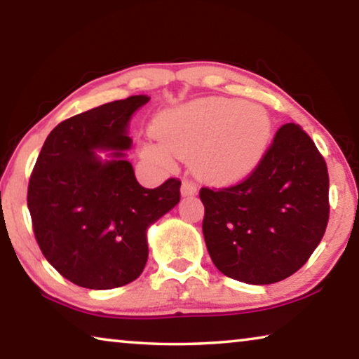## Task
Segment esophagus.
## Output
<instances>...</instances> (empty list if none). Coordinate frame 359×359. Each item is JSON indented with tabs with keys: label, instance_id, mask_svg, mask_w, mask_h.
Returning <instances> with one entry per match:
<instances>
[{
	"label": "esophagus",
	"instance_id": "obj_1",
	"mask_svg": "<svg viewBox=\"0 0 359 359\" xmlns=\"http://www.w3.org/2000/svg\"><path fill=\"white\" fill-rule=\"evenodd\" d=\"M180 191H182V195H184V196H193V195H196L198 187H196V184L193 180L185 179L184 182H182Z\"/></svg>",
	"mask_w": 359,
	"mask_h": 359
}]
</instances>
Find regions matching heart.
<instances>
[{"mask_svg":"<svg viewBox=\"0 0 359 359\" xmlns=\"http://www.w3.org/2000/svg\"><path fill=\"white\" fill-rule=\"evenodd\" d=\"M155 134L161 144L144 147L149 158L170 163L174 155L193 156L203 179L233 184L259 166L271 140V119L259 105L210 97L164 111Z\"/></svg>","mask_w":359,"mask_h":359,"instance_id":"b5f03b06","label":"heart"}]
</instances>
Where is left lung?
<instances>
[{
  "instance_id": "1",
  "label": "left lung",
  "mask_w": 359,
  "mask_h": 359,
  "mask_svg": "<svg viewBox=\"0 0 359 359\" xmlns=\"http://www.w3.org/2000/svg\"><path fill=\"white\" fill-rule=\"evenodd\" d=\"M203 235L214 265L233 280L271 284L294 275L329 220L327 166L304 129L287 123L246 179L203 187Z\"/></svg>"
}]
</instances>
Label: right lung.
I'll use <instances>...</instances> for the list:
<instances>
[{
	"mask_svg": "<svg viewBox=\"0 0 359 359\" xmlns=\"http://www.w3.org/2000/svg\"><path fill=\"white\" fill-rule=\"evenodd\" d=\"M150 97L130 95L65 119L50 130L28 182L27 204L44 257L68 281L113 289L137 280L149 257L147 229L180 201V180L144 189L128 123ZM94 149H115L102 163Z\"/></svg>",
	"mask_w": 359,
	"mask_h": 359,
	"instance_id": "right-lung-1",
	"label": "right lung"
}]
</instances>
